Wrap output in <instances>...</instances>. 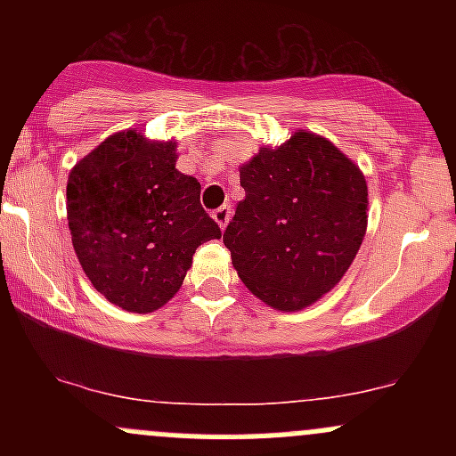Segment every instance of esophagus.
Segmentation results:
<instances>
[{"label": "esophagus", "instance_id": "1", "mask_svg": "<svg viewBox=\"0 0 456 456\" xmlns=\"http://www.w3.org/2000/svg\"><path fill=\"white\" fill-rule=\"evenodd\" d=\"M212 216H214V221L218 223V227L224 229L227 227L229 218H232V206H227V203H224V206L218 208V210H214Z\"/></svg>", "mask_w": 456, "mask_h": 456}]
</instances>
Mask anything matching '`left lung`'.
<instances>
[{"label":"left lung","mask_w":456,"mask_h":456,"mask_svg":"<svg viewBox=\"0 0 456 456\" xmlns=\"http://www.w3.org/2000/svg\"><path fill=\"white\" fill-rule=\"evenodd\" d=\"M246 197L223 233L238 276L259 300L291 313L328 294L366 232L362 171L328 139L300 130L240 167Z\"/></svg>","instance_id":"8db88e82"}]
</instances>
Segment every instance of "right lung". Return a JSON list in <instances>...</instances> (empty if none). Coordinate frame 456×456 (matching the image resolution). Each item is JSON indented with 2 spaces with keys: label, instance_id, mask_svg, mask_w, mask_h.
I'll return each mask as SVG.
<instances>
[{
  "label": "right lung",
  "instance_id": "right-lung-1",
  "mask_svg": "<svg viewBox=\"0 0 456 456\" xmlns=\"http://www.w3.org/2000/svg\"><path fill=\"white\" fill-rule=\"evenodd\" d=\"M175 141L124 130L68 175V227L78 264L96 291L124 311L167 305L199 246L221 238L201 208V184L175 169Z\"/></svg>",
  "mask_w": 456,
  "mask_h": 456
}]
</instances>
